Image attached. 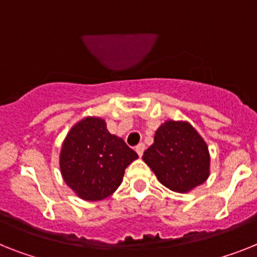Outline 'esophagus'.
Listing matches in <instances>:
<instances>
[{
	"mask_svg": "<svg viewBox=\"0 0 257 257\" xmlns=\"http://www.w3.org/2000/svg\"><path fill=\"white\" fill-rule=\"evenodd\" d=\"M136 152H137L139 157H142V154L145 152V144H140V145L136 146Z\"/></svg>",
	"mask_w": 257,
	"mask_h": 257,
	"instance_id": "34e87169",
	"label": "esophagus"
}]
</instances>
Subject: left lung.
Here are the masks:
<instances>
[{"instance_id":"obj_1","label":"left lung","mask_w":257,"mask_h":257,"mask_svg":"<svg viewBox=\"0 0 257 257\" xmlns=\"http://www.w3.org/2000/svg\"><path fill=\"white\" fill-rule=\"evenodd\" d=\"M142 159L161 184L178 193H188L210 175L208 144L192 124L183 120L161 124Z\"/></svg>"}]
</instances>
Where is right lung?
<instances>
[{"mask_svg": "<svg viewBox=\"0 0 257 257\" xmlns=\"http://www.w3.org/2000/svg\"><path fill=\"white\" fill-rule=\"evenodd\" d=\"M137 158L124 140L108 132L104 118L87 116L75 122L62 141L60 171L79 198L99 201L118 188L125 169Z\"/></svg>", "mask_w": 257, "mask_h": 257, "instance_id": "right-lung-1", "label": "right lung"}]
</instances>
